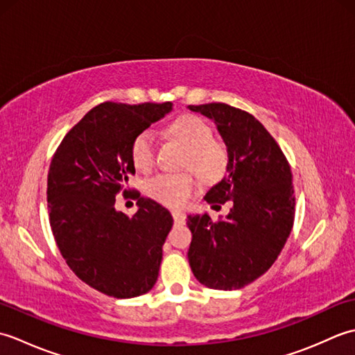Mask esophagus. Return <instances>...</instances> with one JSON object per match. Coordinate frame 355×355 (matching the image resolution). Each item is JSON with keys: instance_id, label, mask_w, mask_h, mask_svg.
Listing matches in <instances>:
<instances>
[{"instance_id": "esophagus-1", "label": "esophagus", "mask_w": 355, "mask_h": 355, "mask_svg": "<svg viewBox=\"0 0 355 355\" xmlns=\"http://www.w3.org/2000/svg\"><path fill=\"white\" fill-rule=\"evenodd\" d=\"M172 218L177 224H183L186 221V215L183 212H180V210H172Z\"/></svg>"}]
</instances>
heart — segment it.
<instances>
[{
	"label": "heart",
	"instance_id": "obj_1",
	"mask_svg": "<svg viewBox=\"0 0 355 355\" xmlns=\"http://www.w3.org/2000/svg\"><path fill=\"white\" fill-rule=\"evenodd\" d=\"M168 134L186 148L183 168L192 169L205 180L214 182L227 168L229 154L224 143L214 137V128L205 119L186 114L173 120ZM131 158L135 168L148 172L157 162V137L150 130L135 135L131 145ZM148 193L155 201L169 207H182L197 191V180L192 172L160 173L148 182Z\"/></svg>",
	"mask_w": 355,
	"mask_h": 355
}]
</instances>
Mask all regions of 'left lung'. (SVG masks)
<instances>
[{
	"label": "left lung",
	"mask_w": 355,
	"mask_h": 355,
	"mask_svg": "<svg viewBox=\"0 0 355 355\" xmlns=\"http://www.w3.org/2000/svg\"><path fill=\"white\" fill-rule=\"evenodd\" d=\"M215 120L227 146V173L210 189L209 205L230 201V214L212 221L207 214L187 216L192 243L189 266L214 290H238L273 266L294 221L293 175L288 160L263 125L227 103L189 105Z\"/></svg>",
	"instance_id": "1"
}]
</instances>
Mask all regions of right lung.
<instances>
[{
  "label": "right lung",
  "instance_id": "obj_1",
  "mask_svg": "<svg viewBox=\"0 0 355 355\" xmlns=\"http://www.w3.org/2000/svg\"><path fill=\"white\" fill-rule=\"evenodd\" d=\"M171 110V102H103L65 134L51 158L47 202L58 248L80 281L111 297H137L157 282L173 220L126 182L135 173V135ZM119 191L138 200L131 218L114 207Z\"/></svg>",
  "mask_w": 355,
  "mask_h": 355
}]
</instances>
